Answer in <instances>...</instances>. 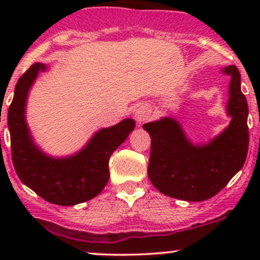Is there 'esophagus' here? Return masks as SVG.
<instances>
[{
    "label": "esophagus",
    "mask_w": 260,
    "mask_h": 260,
    "mask_svg": "<svg viewBox=\"0 0 260 260\" xmlns=\"http://www.w3.org/2000/svg\"><path fill=\"white\" fill-rule=\"evenodd\" d=\"M151 112L153 111H151L150 106L142 105L136 110V112H134V117H136V120L138 123H144V122L150 120Z\"/></svg>",
    "instance_id": "obj_1"
}]
</instances>
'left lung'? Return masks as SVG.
<instances>
[{"mask_svg":"<svg viewBox=\"0 0 260 260\" xmlns=\"http://www.w3.org/2000/svg\"><path fill=\"white\" fill-rule=\"evenodd\" d=\"M222 72L231 76L226 107L231 122L209 144H192L174 118L143 124L151 138L149 180L162 194L187 202L207 201L242 169L249 145L248 105L241 91L238 68L228 66Z\"/></svg>","mask_w":260,"mask_h":260,"instance_id":"8db88e82","label":"left lung"}]
</instances>
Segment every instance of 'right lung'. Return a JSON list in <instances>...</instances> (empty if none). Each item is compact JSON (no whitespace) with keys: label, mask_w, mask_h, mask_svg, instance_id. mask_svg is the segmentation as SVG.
Wrapping results in <instances>:
<instances>
[{"label":"right lung","mask_w":260,"mask_h":260,"mask_svg":"<svg viewBox=\"0 0 260 260\" xmlns=\"http://www.w3.org/2000/svg\"><path fill=\"white\" fill-rule=\"evenodd\" d=\"M44 63H34L18 80L8 109V128L13 166L19 180L52 204L76 205L96 197L109 182V160L136 122L126 118L98 131L79 153L68 157H51L35 145L25 121V104L30 86Z\"/></svg>","instance_id":"obj_1"}]
</instances>
